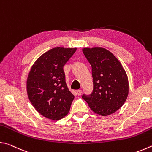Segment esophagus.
Here are the masks:
<instances>
[{"label": "esophagus", "mask_w": 152, "mask_h": 152, "mask_svg": "<svg viewBox=\"0 0 152 152\" xmlns=\"http://www.w3.org/2000/svg\"><path fill=\"white\" fill-rule=\"evenodd\" d=\"M76 93H77V94L78 95V96H80L81 94H82V91H81V90H78V91H76Z\"/></svg>", "instance_id": "34e87169"}]
</instances>
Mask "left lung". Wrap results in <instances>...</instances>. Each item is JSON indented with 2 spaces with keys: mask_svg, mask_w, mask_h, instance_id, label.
Wrapping results in <instances>:
<instances>
[{
  "mask_svg": "<svg viewBox=\"0 0 152 152\" xmlns=\"http://www.w3.org/2000/svg\"><path fill=\"white\" fill-rule=\"evenodd\" d=\"M82 52L92 66L93 91L82 99L94 113L112 115L121 107L129 94L127 73L119 60L107 49L84 48Z\"/></svg>",
  "mask_w": 152,
  "mask_h": 152,
  "instance_id": "obj_1",
  "label": "left lung"
}]
</instances>
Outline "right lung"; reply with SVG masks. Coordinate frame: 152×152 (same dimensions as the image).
<instances>
[{
    "label": "right lung",
    "instance_id": "right-lung-1",
    "mask_svg": "<svg viewBox=\"0 0 152 152\" xmlns=\"http://www.w3.org/2000/svg\"><path fill=\"white\" fill-rule=\"evenodd\" d=\"M77 48H54L37 59L27 79V92L42 116L57 121L68 114L74 99L66 82L63 68Z\"/></svg>",
    "mask_w": 152,
    "mask_h": 152
}]
</instances>
